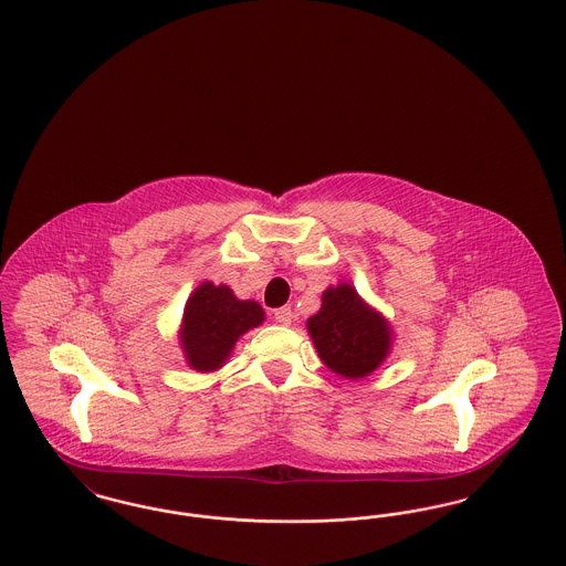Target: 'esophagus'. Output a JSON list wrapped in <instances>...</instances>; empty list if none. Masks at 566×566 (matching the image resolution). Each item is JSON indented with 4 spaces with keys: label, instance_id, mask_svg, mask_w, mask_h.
<instances>
[{
    "label": "esophagus",
    "instance_id": "1",
    "mask_svg": "<svg viewBox=\"0 0 566 566\" xmlns=\"http://www.w3.org/2000/svg\"><path fill=\"white\" fill-rule=\"evenodd\" d=\"M273 318H275V323L289 326L293 323V310L291 307H277V310H273Z\"/></svg>",
    "mask_w": 566,
    "mask_h": 566
}]
</instances>
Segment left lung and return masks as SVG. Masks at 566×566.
Instances as JSON below:
<instances>
[{"instance_id":"left-lung-1","label":"left lung","mask_w":566,"mask_h":566,"mask_svg":"<svg viewBox=\"0 0 566 566\" xmlns=\"http://www.w3.org/2000/svg\"><path fill=\"white\" fill-rule=\"evenodd\" d=\"M307 333L324 365L346 379L371 376L392 352V326L348 282L328 286Z\"/></svg>"}]
</instances>
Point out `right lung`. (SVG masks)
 Wrapping results in <instances>:
<instances>
[{
	"mask_svg": "<svg viewBox=\"0 0 566 566\" xmlns=\"http://www.w3.org/2000/svg\"><path fill=\"white\" fill-rule=\"evenodd\" d=\"M263 321L265 312L256 301L238 298L227 284L201 282L190 293L178 331L187 365L199 374L218 371L243 333Z\"/></svg>",
	"mask_w": 566,
	"mask_h": 566,
	"instance_id": "add662e5",
	"label": "right lung"
}]
</instances>
